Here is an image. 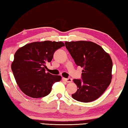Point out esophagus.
<instances>
[{
    "label": "esophagus",
    "instance_id": "34e87169",
    "mask_svg": "<svg viewBox=\"0 0 128 128\" xmlns=\"http://www.w3.org/2000/svg\"><path fill=\"white\" fill-rule=\"evenodd\" d=\"M62 80H64V81L66 82H72V79L71 78H62Z\"/></svg>",
    "mask_w": 128,
    "mask_h": 128
}]
</instances>
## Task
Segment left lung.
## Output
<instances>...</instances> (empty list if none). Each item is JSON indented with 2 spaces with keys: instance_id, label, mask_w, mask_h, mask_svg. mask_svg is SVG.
I'll list each match as a JSON object with an SVG mask.
<instances>
[{
  "instance_id": "obj_1",
  "label": "left lung",
  "mask_w": 128,
  "mask_h": 128,
  "mask_svg": "<svg viewBox=\"0 0 128 128\" xmlns=\"http://www.w3.org/2000/svg\"><path fill=\"white\" fill-rule=\"evenodd\" d=\"M66 48L76 65L83 68L82 79H74L78 87L72 97L90 102L99 98L110 84L112 61L101 46L87 41L66 42Z\"/></svg>"
}]
</instances>
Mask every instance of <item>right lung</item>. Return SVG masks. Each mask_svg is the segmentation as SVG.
Listing matches in <instances>:
<instances>
[{
  "mask_svg": "<svg viewBox=\"0 0 128 128\" xmlns=\"http://www.w3.org/2000/svg\"><path fill=\"white\" fill-rule=\"evenodd\" d=\"M64 46L62 42L44 41L31 42L18 49L11 68L22 92L35 98L50 93L53 84L61 76L46 72V64L51 62L55 51Z\"/></svg>",
  "mask_w": 128,
  "mask_h": 128,
  "instance_id": "obj_1",
  "label": "right lung"
}]
</instances>
